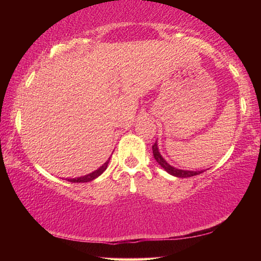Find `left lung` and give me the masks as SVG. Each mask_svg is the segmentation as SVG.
Instances as JSON below:
<instances>
[{
	"instance_id": "1",
	"label": "left lung",
	"mask_w": 261,
	"mask_h": 261,
	"mask_svg": "<svg viewBox=\"0 0 261 261\" xmlns=\"http://www.w3.org/2000/svg\"><path fill=\"white\" fill-rule=\"evenodd\" d=\"M152 149H153V156H154L156 163H158L159 165L166 171V172L172 174V176H176V177H179V178H189V177H192V176H197V174L203 172V171H184V170H179V169H176V167L171 166L170 164H167L166 160L164 159L162 155H160L156 142H154V145L152 146Z\"/></svg>"
}]
</instances>
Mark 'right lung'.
<instances>
[{
  "label": "right lung",
  "instance_id": "add662e5",
  "mask_svg": "<svg viewBox=\"0 0 261 261\" xmlns=\"http://www.w3.org/2000/svg\"><path fill=\"white\" fill-rule=\"evenodd\" d=\"M108 162H106L103 165L99 167L98 170L94 171V172L90 173V174H87V176H83V177H80V178H73V179H69V181H72V183H84V181H90L92 179H95V178H97L99 174L103 173V171L107 169V166H108Z\"/></svg>",
  "mask_w": 261,
  "mask_h": 261
}]
</instances>
